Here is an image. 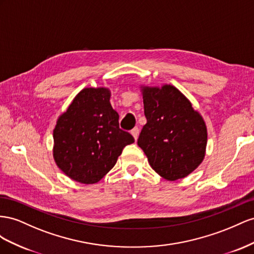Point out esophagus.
Instances as JSON below:
<instances>
[{
	"label": "esophagus",
	"mask_w": 254,
	"mask_h": 254,
	"mask_svg": "<svg viewBox=\"0 0 254 254\" xmlns=\"http://www.w3.org/2000/svg\"><path fill=\"white\" fill-rule=\"evenodd\" d=\"M131 134L133 135V137H134V139L136 140L137 138H138V135H139V128L138 127H134L132 131H131Z\"/></svg>",
	"instance_id": "34e87169"
}]
</instances>
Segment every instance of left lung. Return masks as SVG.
<instances>
[{"label": "left lung", "mask_w": 254, "mask_h": 254, "mask_svg": "<svg viewBox=\"0 0 254 254\" xmlns=\"http://www.w3.org/2000/svg\"><path fill=\"white\" fill-rule=\"evenodd\" d=\"M147 123L138 146L157 175L177 181L190 175L203 162L207 128L201 114L177 87L139 86Z\"/></svg>", "instance_id": "left-lung-1"}]
</instances>
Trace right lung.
<instances>
[{
  "mask_svg": "<svg viewBox=\"0 0 254 254\" xmlns=\"http://www.w3.org/2000/svg\"><path fill=\"white\" fill-rule=\"evenodd\" d=\"M107 87H87L57 118L53 131L55 164L71 180L96 184L117 163L122 149L134 142L119 127V115Z\"/></svg>",
  "mask_w": 254,
  "mask_h": 254,
  "instance_id": "right-lung-1",
  "label": "right lung"
}]
</instances>
